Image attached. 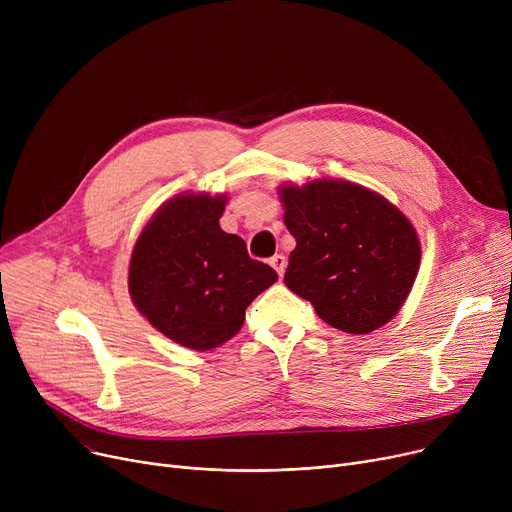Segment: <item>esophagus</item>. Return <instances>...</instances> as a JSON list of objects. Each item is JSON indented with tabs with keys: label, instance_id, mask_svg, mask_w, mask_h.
Masks as SVG:
<instances>
[{
	"label": "esophagus",
	"instance_id": "esophagus-1",
	"mask_svg": "<svg viewBox=\"0 0 512 512\" xmlns=\"http://www.w3.org/2000/svg\"><path fill=\"white\" fill-rule=\"evenodd\" d=\"M270 265L274 267V270L278 272V276L282 278V276H284V270H286V257L278 253V255H274V257L270 259Z\"/></svg>",
	"mask_w": 512,
	"mask_h": 512
}]
</instances>
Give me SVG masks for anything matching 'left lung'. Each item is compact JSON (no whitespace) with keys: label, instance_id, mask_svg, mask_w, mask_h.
<instances>
[{"label":"left lung","instance_id":"obj_1","mask_svg":"<svg viewBox=\"0 0 512 512\" xmlns=\"http://www.w3.org/2000/svg\"><path fill=\"white\" fill-rule=\"evenodd\" d=\"M284 224L297 240L284 284L336 330L369 334L407 301L421 247L407 215L346 180L280 186Z\"/></svg>","mask_w":512,"mask_h":512}]
</instances>
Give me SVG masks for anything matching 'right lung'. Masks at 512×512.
Wrapping results in <instances>:
<instances>
[{
  "instance_id": "obj_1",
  "label": "right lung",
  "mask_w": 512,
  "mask_h": 512,
  "mask_svg": "<svg viewBox=\"0 0 512 512\" xmlns=\"http://www.w3.org/2000/svg\"><path fill=\"white\" fill-rule=\"evenodd\" d=\"M226 195L184 193L143 228L128 267L130 299L170 340L211 351L238 334L247 307L278 274L220 228Z\"/></svg>"
}]
</instances>
